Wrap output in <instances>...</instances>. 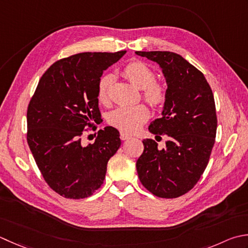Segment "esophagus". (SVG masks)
Segmentation results:
<instances>
[{"label": "esophagus", "mask_w": 248, "mask_h": 248, "mask_svg": "<svg viewBox=\"0 0 248 248\" xmlns=\"http://www.w3.org/2000/svg\"><path fill=\"white\" fill-rule=\"evenodd\" d=\"M131 137L130 135H128V134H125V133H124V132H121L120 133V139L123 140H128V139H130Z\"/></svg>", "instance_id": "esophagus-1"}]
</instances>
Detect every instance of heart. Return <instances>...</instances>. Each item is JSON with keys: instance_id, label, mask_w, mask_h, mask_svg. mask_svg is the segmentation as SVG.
<instances>
[{"instance_id": "1", "label": "heart", "mask_w": 248, "mask_h": 248, "mask_svg": "<svg viewBox=\"0 0 248 248\" xmlns=\"http://www.w3.org/2000/svg\"><path fill=\"white\" fill-rule=\"evenodd\" d=\"M131 84L143 89V96L150 105L158 106L166 100V88L162 84L155 81V73L140 61L131 62L121 72ZM114 82L111 74L103 75L98 82V100L101 103L108 101L110 86ZM149 110L144 104L119 106L108 115V123L124 133H134L146 123Z\"/></svg>"}]
</instances>
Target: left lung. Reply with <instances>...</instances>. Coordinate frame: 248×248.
Wrapping results in <instances>:
<instances>
[{
  "label": "left lung",
  "instance_id": "left-lung-1",
  "mask_svg": "<svg viewBox=\"0 0 248 248\" xmlns=\"http://www.w3.org/2000/svg\"><path fill=\"white\" fill-rule=\"evenodd\" d=\"M156 62L168 89L161 118L149 132L167 135L166 148L154 140H143L137 161L143 186L159 198H177L195 187L208 163L214 146L217 117L214 95L204 75L182 56L171 51H135Z\"/></svg>",
  "mask_w": 248,
  "mask_h": 248
}]
</instances>
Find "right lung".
<instances>
[{
    "mask_svg": "<svg viewBox=\"0 0 248 248\" xmlns=\"http://www.w3.org/2000/svg\"><path fill=\"white\" fill-rule=\"evenodd\" d=\"M125 51L82 52L53 63L41 77L27 113L29 147L49 187L67 199H84L101 187L108 160L120 147L113 127L84 146L86 127L101 118L98 82Z\"/></svg>",
    "mask_w": 248,
    "mask_h": 248,
    "instance_id": "obj_1",
    "label": "right lung"
}]
</instances>
